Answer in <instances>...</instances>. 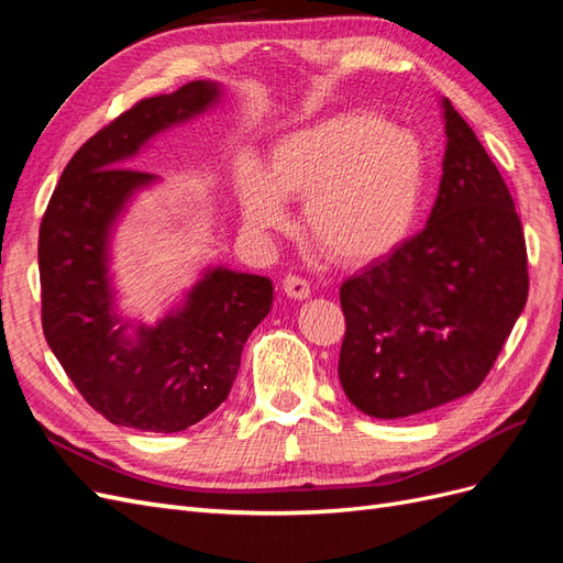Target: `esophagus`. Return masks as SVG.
Returning <instances> with one entry per match:
<instances>
[{
  "mask_svg": "<svg viewBox=\"0 0 563 563\" xmlns=\"http://www.w3.org/2000/svg\"><path fill=\"white\" fill-rule=\"evenodd\" d=\"M282 288H284V294H286L288 298H294V300H305V298L310 296V284L305 282L302 277H296V275L284 277Z\"/></svg>",
  "mask_w": 563,
  "mask_h": 563,
  "instance_id": "obj_1",
  "label": "esophagus"
}]
</instances>
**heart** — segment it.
Returning <instances> with one entry per match:
<instances>
[{"label": "heart", "instance_id": "b5f03b06", "mask_svg": "<svg viewBox=\"0 0 563 563\" xmlns=\"http://www.w3.org/2000/svg\"><path fill=\"white\" fill-rule=\"evenodd\" d=\"M428 183V157L411 131L352 110L284 133L265 172L240 166L244 218L255 230L286 225L284 199H302L312 244L340 265H368L411 236Z\"/></svg>", "mask_w": 563, "mask_h": 563}]
</instances>
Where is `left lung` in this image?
<instances>
[{"instance_id": "1", "label": "left lung", "mask_w": 563, "mask_h": 563, "mask_svg": "<svg viewBox=\"0 0 563 563\" xmlns=\"http://www.w3.org/2000/svg\"><path fill=\"white\" fill-rule=\"evenodd\" d=\"M444 174L430 220L385 261L340 286L338 376L373 418H406L484 383L528 298L512 195L451 100Z\"/></svg>"}]
</instances>
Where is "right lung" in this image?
Wrapping results in <instances>:
<instances>
[{
    "mask_svg": "<svg viewBox=\"0 0 563 563\" xmlns=\"http://www.w3.org/2000/svg\"><path fill=\"white\" fill-rule=\"evenodd\" d=\"M216 81L143 98L84 143L40 228L44 338L87 404L122 428L180 432L230 395L246 338L272 308V282L207 269L157 327L114 312L110 234L126 201L157 178L124 166L152 135L218 103Z\"/></svg>",
    "mask_w": 563,
    "mask_h": 563,
    "instance_id": "1",
    "label": "right lung"
}]
</instances>
